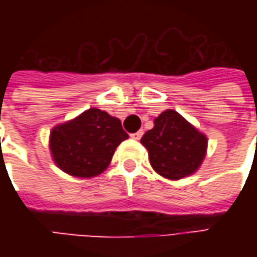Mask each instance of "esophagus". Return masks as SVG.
<instances>
[{
	"label": "esophagus",
	"mask_w": 257,
	"mask_h": 257,
	"mask_svg": "<svg viewBox=\"0 0 257 257\" xmlns=\"http://www.w3.org/2000/svg\"><path fill=\"white\" fill-rule=\"evenodd\" d=\"M142 136H143V131H138L136 134L132 135V138H134V139H136V140L142 139Z\"/></svg>",
	"instance_id": "34e87169"
}]
</instances>
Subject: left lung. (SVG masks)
<instances>
[{
  "instance_id": "1",
  "label": "left lung",
  "mask_w": 257,
  "mask_h": 257,
  "mask_svg": "<svg viewBox=\"0 0 257 257\" xmlns=\"http://www.w3.org/2000/svg\"><path fill=\"white\" fill-rule=\"evenodd\" d=\"M140 143L149 151L153 169L169 180L197 172L208 149L206 135L171 108L154 119V126L143 135Z\"/></svg>"
}]
</instances>
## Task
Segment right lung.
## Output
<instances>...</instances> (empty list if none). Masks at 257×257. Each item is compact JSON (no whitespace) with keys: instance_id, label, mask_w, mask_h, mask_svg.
Instances as JSON below:
<instances>
[{"instance_id":"add662e5","label":"right lung","mask_w":257,"mask_h":257,"mask_svg":"<svg viewBox=\"0 0 257 257\" xmlns=\"http://www.w3.org/2000/svg\"><path fill=\"white\" fill-rule=\"evenodd\" d=\"M128 138L117 117L92 107L53 126L49 151L59 169L74 178L90 179L106 171L115 149Z\"/></svg>"}]
</instances>
